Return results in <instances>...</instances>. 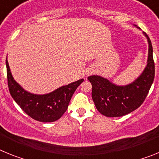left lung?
<instances>
[{
  "mask_svg": "<svg viewBox=\"0 0 159 159\" xmlns=\"http://www.w3.org/2000/svg\"><path fill=\"white\" fill-rule=\"evenodd\" d=\"M143 34L149 44L147 64L134 82L119 86L100 75L88 77L92 85V96L97 110L107 117H120L136 110L145 100L152 85L154 79L153 48L147 33L143 32Z\"/></svg>",
  "mask_w": 159,
  "mask_h": 159,
  "instance_id": "left-lung-1",
  "label": "left lung"
}]
</instances>
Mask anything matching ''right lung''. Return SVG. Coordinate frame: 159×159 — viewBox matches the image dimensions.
Segmentation results:
<instances>
[{
    "label": "right lung",
    "mask_w": 159,
    "mask_h": 159,
    "mask_svg": "<svg viewBox=\"0 0 159 159\" xmlns=\"http://www.w3.org/2000/svg\"><path fill=\"white\" fill-rule=\"evenodd\" d=\"M7 79L9 92L22 110L35 120L51 123L58 120L67 111V107L79 85L84 79L62 86L45 95H36L26 92L14 80L6 59Z\"/></svg>",
    "instance_id": "obj_1"
}]
</instances>
